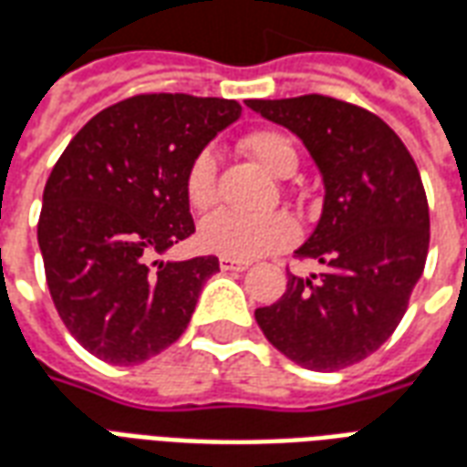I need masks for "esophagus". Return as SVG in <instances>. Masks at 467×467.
<instances>
[{
  "label": "esophagus",
  "mask_w": 467,
  "mask_h": 467,
  "mask_svg": "<svg viewBox=\"0 0 467 467\" xmlns=\"http://www.w3.org/2000/svg\"><path fill=\"white\" fill-rule=\"evenodd\" d=\"M247 265L244 260H233V257H220V270H234V273H243V270H247Z\"/></svg>",
  "instance_id": "obj_1"
}]
</instances>
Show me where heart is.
Returning <instances> with one entry per match:
<instances>
[{
  "mask_svg": "<svg viewBox=\"0 0 467 467\" xmlns=\"http://www.w3.org/2000/svg\"><path fill=\"white\" fill-rule=\"evenodd\" d=\"M244 152L263 164L275 177H287L297 170V152L290 137L277 130H257L243 140ZM184 194L194 210H207L217 200V154L204 147L194 154L184 174ZM297 223L290 214H237L217 210L207 214L197 240L204 250L233 260H253L260 254L283 250L297 240Z\"/></svg>",
  "mask_w": 467,
  "mask_h": 467,
  "instance_id": "obj_1",
  "label": "heart"
}]
</instances>
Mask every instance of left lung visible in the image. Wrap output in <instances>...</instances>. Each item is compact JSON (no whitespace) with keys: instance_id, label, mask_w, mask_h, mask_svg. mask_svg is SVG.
Listing matches in <instances>:
<instances>
[{"instance_id":"obj_1","label":"left lung","mask_w":467,"mask_h":467,"mask_svg":"<svg viewBox=\"0 0 467 467\" xmlns=\"http://www.w3.org/2000/svg\"><path fill=\"white\" fill-rule=\"evenodd\" d=\"M297 134L323 174V214L297 257L320 275L287 277V290L254 320L265 337L307 370L365 360L402 320L431 244L418 164L380 117L323 95L247 99Z\"/></svg>"}]
</instances>
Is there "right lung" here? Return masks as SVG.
Wrapping results in <instances>:
<instances>
[{"label": "right lung", "mask_w": 467, "mask_h": 467, "mask_svg": "<svg viewBox=\"0 0 467 467\" xmlns=\"http://www.w3.org/2000/svg\"><path fill=\"white\" fill-rule=\"evenodd\" d=\"M240 112L220 97H130L92 117L57 160L36 240L57 313L99 360L140 365L187 330L220 260L160 254L194 233L187 167Z\"/></svg>", "instance_id": "add662e5"}]
</instances>
